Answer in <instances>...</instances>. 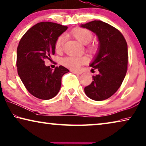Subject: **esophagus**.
Segmentation results:
<instances>
[{"label": "esophagus", "mask_w": 146, "mask_h": 146, "mask_svg": "<svg viewBox=\"0 0 146 146\" xmlns=\"http://www.w3.org/2000/svg\"><path fill=\"white\" fill-rule=\"evenodd\" d=\"M71 72H72L73 73H75L76 74V75H81L82 74V72H80V71H71Z\"/></svg>", "instance_id": "obj_1"}]
</instances>
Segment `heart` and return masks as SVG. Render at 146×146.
<instances>
[{"label": "heart", "mask_w": 146, "mask_h": 146, "mask_svg": "<svg viewBox=\"0 0 146 146\" xmlns=\"http://www.w3.org/2000/svg\"><path fill=\"white\" fill-rule=\"evenodd\" d=\"M71 34L80 43L84 45L89 43L93 38V34L92 32L89 30L84 28H76L71 31ZM64 42L65 37L64 35H60L58 37L54 43V48L57 52H60L63 49ZM88 48L90 51L94 52L96 50L97 47L94 44H89L88 45ZM88 62V58L86 56H71L64 58L62 59V64L64 66L74 70H77L82 65L86 64Z\"/></svg>", "instance_id": "heart-1"}]
</instances>
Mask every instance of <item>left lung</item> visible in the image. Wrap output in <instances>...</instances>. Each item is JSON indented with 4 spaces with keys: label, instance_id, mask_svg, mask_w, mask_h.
Instances as JSON below:
<instances>
[{
    "label": "left lung",
    "instance_id": "8db88e82",
    "mask_svg": "<svg viewBox=\"0 0 146 146\" xmlns=\"http://www.w3.org/2000/svg\"><path fill=\"white\" fill-rule=\"evenodd\" d=\"M80 27L93 32L99 40L98 51L90 65L98 69L99 74L92 77L93 81L84 88V92L94 101L105 100L117 92L125 77L128 64L126 40L118 30L101 21Z\"/></svg>",
    "mask_w": 146,
    "mask_h": 146
}]
</instances>
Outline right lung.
Here are the masks:
<instances>
[{
    "instance_id": "add662e5",
    "label": "right lung",
    "mask_w": 146,
    "mask_h": 146,
    "mask_svg": "<svg viewBox=\"0 0 146 146\" xmlns=\"http://www.w3.org/2000/svg\"><path fill=\"white\" fill-rule=\"evenodd\" d=\"M68 27L52 22H41L31 28L21 39L17 49V68L27 90L36 98L48 100L56 96L61 87L62 77L69 72L62 66L53 71L46 66L55 54L54 43Z\"/></svg>"
}]
</instances>
